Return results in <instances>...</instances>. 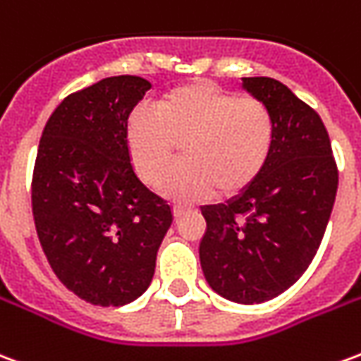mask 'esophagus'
<instances>
[{
	"instance_id": "34e87169",
	"label": "esophagus",
	"mask_w": 361,
	"mask_h": 361,
	"mask_svg": "<svg viewBox=\"0 0 361 361\" xmlns=\"http://www.w3.org/2000/svg\"><path fill=\"white\" fill-rule=\"evenodd\" d=\"M172 212H173V219L180 220L183 214H188L189 209H188V207H183V204H176V207L172 209Z\"/></svg>"
}]
</instances>
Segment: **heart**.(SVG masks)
I'll return each mask as SVG.
<instances>
[{"mask_svg": "<svg viewBox=\"0 0 361 361\" xmlns=\"http://www.w3.org/2000/svg\"><path fill=\"white\" fill-rule=\"evenodd\" d=\"M274 123L255 96H238L211 81H193L166 90L149 111L127 119L126 147L135 172L160 185L178 160L188 162L166 181L164 193L195 201L214 193L235 197L259 180L271 158Z\"/></svg>", "mask_w": 361, "mask_h": 361, "instance_id": "1", "label": "heart"}]
</instances>
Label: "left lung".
Wrapping results in <instances>:
<instances>
[{
  "label": "left lung",
  "mask_w": 361,
  "mask_h": 361,
  "mask_svg": "<svg viewBox=\"0 0 361 361\" xmlns=\"http://www.w3.org/2000/svg\"><path fill=\"white\" fill-rule=\"evenodd\" d=\"M274 123L259 180L226 204L203 207L199 257L209 286L235 303L272 300L307 271L333 212L338 170L325 123L271 77H243Z\"/></svg>",
  "instance_id": "left-lung-1"
}]
</instances>
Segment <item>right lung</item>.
<instances>
[{
	"mask_svg": "<svg viewBox=\"0 0 361 361\" xmlns=\"http://www.w3.org/2000/svg\"><path fill=\"white\" fill-rule=\"evenodd\" d=\"M150 82L108 77L61 100L44 127L32 214L48 263L85 302L118 307L149 288L172 209L135 176L129 114Z\"/></svg>",
	"mask_w": 361,
	"mask_h": 361,
	"instance_id": "add662e5",
	"label": "right lung"
}]
</instances>
